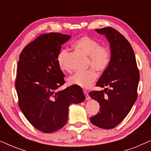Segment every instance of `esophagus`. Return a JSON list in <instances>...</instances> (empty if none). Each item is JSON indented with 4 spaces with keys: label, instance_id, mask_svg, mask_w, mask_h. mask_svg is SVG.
I'll return each instance as SVG.
<instances>
[{
    "label": "esophagus",
    "instance_id": "34e87169",
    "mask_svg": "<svg viewBox=\"0 0 151 151\" xmlns=\"http://www.w3.org/2000/svg\"><path fill=\"white\" fill-rule=\"evenodd\" d=\"M84 95H85V97H86V100H90V96H89V95H88V93L86 91H84Z\"/></svg>",
    "mask_w": 151,
    "mask_h": 151
}]
</instances>
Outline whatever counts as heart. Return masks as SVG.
<instances>
[{
    "instance_id": "b5f03b06",
    "label": "heart",
    "mask_w": 151,
    "mask_h": 151,
    "mask_svg": "<svg viewBox=\"0 0 151 151\" xmlns=\"http://www.w3.org/2000/svg\"><path fill=\"white\" fill-rule=\"evenodd\" d=\"M73 47L84 54L88 55V65L98 72L104 71L108 67L111 60V53L105 46L100 45L98 41L87 36H82L73 43ZM69 51L62 49L57 57V62L62 71L69 70L68 65ZM98 77L96 72L89 69L83 73H76L69 78V83L87 89L93 85Z\"/></svg>"
}]
</instances>
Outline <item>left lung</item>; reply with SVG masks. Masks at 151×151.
<instances>
[{"label":"left lung","instance_id":"1","mask_svg":"<svg viewBox=\"0 0 151 151\" xmlns=\"http://www.w3.org/2000/svg\"><path fill=\"white\" fill-rule=\"evenodd\" d=\"M96 31L105 35L110 43L111 57L96 84L105 89L89 93L100 106L90 120L101 129H111L127 117L137 100L139 72L133 49L122 34L109 27Z\"/></svg>","mask_w":151,"mask_h":151}]
</instances>
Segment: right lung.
Wrapping results in <instances>:
<instances>
[{
    "label": "right lung",
    "mask_w": 151,
    "mask_h": 151,
    "mask_svg": "<svg viewBox=\"0 0 151 151\" xmlns=\"http://www.w3.org/2000/svg\"><path fill=\"white\" fill-rule=\"evenodd\" d=\"M70 38L59 33L42 34L19 56L15 84L18 106L31 124L45 133L62 129L67 122L69 105L86 98L76 85L58 91L65 82L57 57L62 45Z\"/></svg>",
    "instance_id": "obj_1"
}]
</instances>
